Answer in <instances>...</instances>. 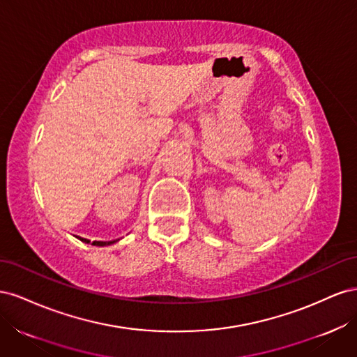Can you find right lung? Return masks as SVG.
<instances>
[{
	"label": "right lung",
	"mask_w": 357,
	"mask_h": 357,
	"mask_svg": "<svg viewBox=\"0 0 357 357\" xmlns=\"http://www.w3.org/2000/svg\"><path fill=\"white\" fill-rule=\"evenodd\" d=\"M80 241L88 243V244L91 243L89 240H86V238H80ZM116 241H119V240H113V241H93L92 244H93V245H101V247H102V245H110V244H113V243H116Z\"/></svg>",
	"instance_id": "obj_1"
}]
</instances>
